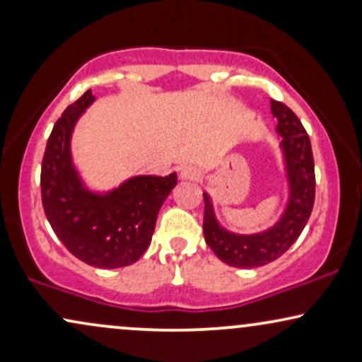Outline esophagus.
Segmentation results:
<instances>
[{"mask_svg":"<svg viewBox=\"0 0 362 362\" xmlns=\"http://www.w3.org/2000/svg\"><path fill=\"white\" fill-rule=\"evenodd\" d=\"M178 178H180V180H197L199 172L192 167H184L178 172Z\"/></svg>","mask_w":362,"mask_h":362,"instance_id":"34e87169","label":"esophagus"}]
</instances>
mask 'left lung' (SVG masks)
Here are the masks:
<instances>
[{
	"label": "left lung",
	"instance_id": "obj_1",
	"mask_svg": "<svg viewBox=\"0 0 362 362\" xmlns=\"http://www.w3.org/2000/svg\"><path fill=\"white\" fill-rule=\"evenodd\" d=\"M271 112L277 119L276 131L281 136L279 146L288 182V201L279 219L259 233H235L219 223L213 199L204 192V240L218 259L231 267H262L279 259L305 230L313 209L315 165L308 134L288 105L271 100Z\"/></svg>",
	"mask_w": 362,
	"mask_h": 362
}]
</instances>
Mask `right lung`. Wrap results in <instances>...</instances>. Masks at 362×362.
Returning <instances> with one entry per match:
<instances>
[{"label":"right lung","instance_id":"add662e5","mask_svg":"<svg viewBox=\"0 0 362 362\" xmlns=\"http://www.w3.org/2000/svg\"><path fill=\"white\" fill-rule=\"evenodd\" d=\"M93 102L91 90L85 91L54 124L40 172L42 206L54 233L76 259L91 267L119 269L146 252L177 173L134 175L110 190L90 189L73 161L71 138Z\"/></svg>","mask_w":362,"mask_h":362}]
</instances>
